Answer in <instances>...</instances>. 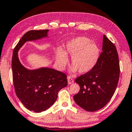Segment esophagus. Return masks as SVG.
<instances>
[{
  "label": "esophagus",
  "instance_id": "esophagus-1",
  "mask_svg": "<svg viewBox=\"0 0 132 132\" xmlns=\"http://www.w3.org/2000/svg\"><path fill=\"white\" fill-rule=\"evenodd\" d=\"M67 80H68V84H72L73 82H74V80H73V78L71 77L70 76H68L67 77Z\"/></svg>",
  "mask_w": 132,
  "mask_h": 132
}]
</instances>
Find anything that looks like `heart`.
<instances>
[{
	"mask_svg": "<svg viewBox=\"0 0 132 132\" xmlns=\"http://www.w3.org/2000/svg\"><path fill=\"white\" fill-rule=\"evenodd\" d=\"M65 53L71 56L72 65L71 71L84 74L96 66L100 56V49L97 44L88 38L80 36L71 39L67 43ZM63 52L60 50L57 54L56 62L62 69L67 63L68 58Z\"/></svg>",
	"mask_w": 132,
	"mask_h": 132,
	"instance_id": "b5f03b06",
	"label": "heart"
}]
</instances>
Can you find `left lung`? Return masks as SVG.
Masks as SVG:
<instances>
[{"label": "left lung", "instance_id": "1", "mask_svg": "<svg viewBox=\"0 0 132 132\" xmlns=\"http://www.w3.org/2000/svg\"><path fill=\"white\" fill-rule=\"evenodd\" d=\"M120 76L119 56L114 44L103 36L102 52L96 66L75 80L80 90L74 96L79 106L88 111L100 110L114 94Z\"/></svg>", "mask_w": 132, "mask_h": 132}]
</instances>
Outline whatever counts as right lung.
Masks as SVG:
<instances>
[{
    "label": "right lung",
    "mask_w": 132,
    "mask_h": 132,
    "mask_svg": "<svg viewBox=\"0 0 132 132\" xmlns=\"http://www.w3.org/2000/svg\"><path fill=\"white\" fill-rule=\"evenodd\" d=\"M48 31L31 30L26 32L14 48L12 55V77L16 94L26 109L36 113L49 109L55 102L59 91L68 83L64 72L48 68L29 70L18 58V50L25 42L45 37Z\"/></svg>",
    "instance_id": "obj_1"
}]
</instances>
